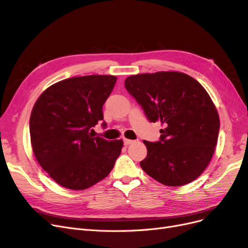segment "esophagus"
<instances>
[{
	"label": "esophagus",
	"mask_w": 248,
	"mask_h": 248,
	"mask_svg": "<svg viewBox=\"0 0 248 248\" xmlns=\"http://www.w3.org/2000/svg\"><path fill=\"white\" fill-rule=\"evenodd\" d=\"M123 142H124L125 146H128V145L131 144V142H133V140H128V139H123Z\"/></svg>",
	"instance_id": "34e87169"
}]
</instances>
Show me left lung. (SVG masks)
Listing matches in <instances>:
<instances>
[{
	"label": "left lung",
	"instance_id": "left-lung-1",
	"mask_svg": "<svg viewBox=\"0 0 248 248\" xmlns=\"http://www.w3.org/2000/svg\"><path fill=\"white\" fill-rule=\"evenodd\" d=\"M125 88L150 122L166 126L158 141L144 140L148 153L140 168L168 186L196 180L211 160L219 132V117L206 90L175 71L131 76Z\"/></svg>",
	"mask_w": 248,
	"mask_h": 248
}]
</instances>
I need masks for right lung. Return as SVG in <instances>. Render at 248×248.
Instances as JSON below:
<instances>
[{
    "mask_svg": "<svg viewBox=\"0 0 248 248\" xmlns=\"http://www.w3.org/2000/svg\"><path fill=\"white\" fill-rule=\"evenodd\" d=\"M116 81L112 76L67 78L46 89L35 103L30 118L35 157L66 188L81 190L99 182L121 153L122 140H107L91 133L103 120L102 107Z\"/></svg>",
    "mask_w": 248,
    "mask_h": 248,
    "instance_id": "obj_1",
    "label": "right lung"
}]
</instances>
